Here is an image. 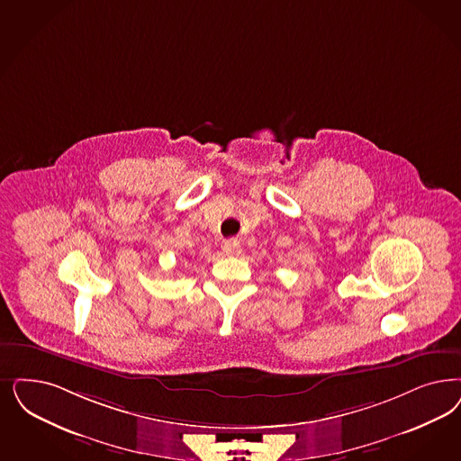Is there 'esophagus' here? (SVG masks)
I'll use <instances>...</instances> for the list:
<instances>
[{
    "mask_svg": "<svg viewBox=\"0 0 461 461\" xmlns=\"http://www.w3.org/2000/svg\"><path fill=\"white\" fill-rule=\"evenodd\" d=\"M222 250L226 252L228 255H235L240 252V243L239 241H235V240H230V241H224V245H222Z\"/></svg>",
    "mask_w": 461,
    "mask_h": 461,
    "instance_id": "obj_1",
    "label": "esophagus"
}]
</instances>
